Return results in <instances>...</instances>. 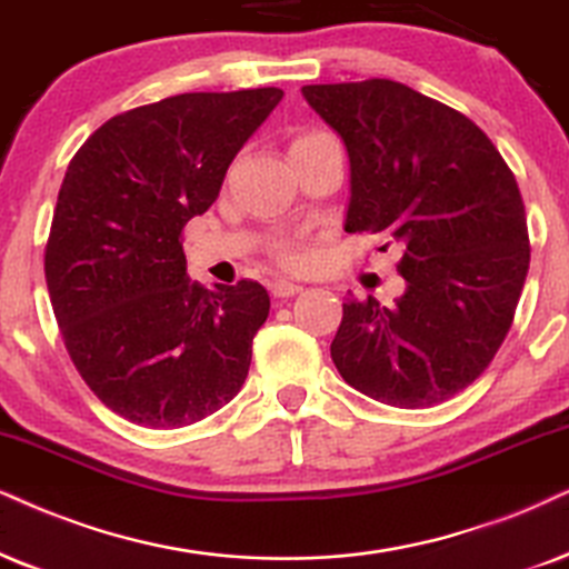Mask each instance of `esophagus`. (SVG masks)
<instances>
[{
  "label": "esophagus",
  "instance_id": "esophagus-1",
  "mask_svg": "<svg viewBox=\"0 0 569 569\" xmlns=\"http://www.w3.org/2000/svg\"><path fill=\"white\" fill-rule=\"evenodd\" d=\"M270 291H272V297L289 299V297H293V293L301 291V286L293 283V280H276V283L270 286Z\"/></svg>",
  "mask_w": 569,
  "mask_h": 569
}]
</instances>
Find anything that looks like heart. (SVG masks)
<instances>
[{"instance_id": "heart-1", "label": "heart", "mask_w": 569, "mask_h": 569, "mask_svg": "<svg viewBox=\"0 0 569 569\" xmlns=\"http://www.w3.org/2000/svg\"><path fill=\"white\" fill-rule=\"evenodd\" d=\"M328 139H333V136L326 133V131H305V133H299L297 139H293L291 149H297V147H309V143L328 141ZM276 257H278V262H283V264H297V262L301 260L299 251L293 249L291 243H278V247H276Z\"/></svg>"}]
</instances>
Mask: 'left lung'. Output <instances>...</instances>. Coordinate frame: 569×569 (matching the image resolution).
I'll return each mask as SVG.
<instances>
[{"label":"left lung","mask_w":569,"mask_h":569,"mask_svg":"<svg viewBox=\"0 0 569 569\" xmlns=\"http://www.w3.org/2000/svg\"><path fill=\"white\" fill-rule=\"evenodd\" d=\"M301 93L347 143V233L405 247V293L391 307L347 299L330 357L365 397L441 405L491 365L512 328L530 264L515 172L470 118L405 83L370 78Z\"/></svg>","instance_id":"8db88e82"}]
</instances>
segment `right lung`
Wrapping results in <instances>:
<instances>
[{
  "label": "right lung",
  "instance_id": "right-lung-1",
  "mask_svg": "<svg viewBox=\"0 0 569 569\" xmlns=\"http://www.w3.org/2000/svg\"><path fill=\"white\" fill-rule=\"evenodd\" d=\"M280 99L276 86L178 93L114 114L68 164L44 249L49 299L76 370L128 422L191 426L247 380L268 291L191 280L183 228Z\"/></svg>",
  "mask_w": 569,
  "mask_h": 569
}]
</instances>
